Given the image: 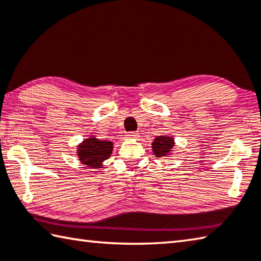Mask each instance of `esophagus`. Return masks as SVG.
<instances>
[{"instance_id":"obj_1","label":"esophagus","mask_w":261,"mask_h":261,"mask_svg":"<svg viewBox=\"0 0 261 261\" xmlns=\"http://www.w3.org/2000/svg\"><path fill=\"white\" fill-rule=\"evenodd\" d=\"M126 138L127 139H138L139 134L138 132H129V134L126 135Z\"/></svg>"}]
</instances>
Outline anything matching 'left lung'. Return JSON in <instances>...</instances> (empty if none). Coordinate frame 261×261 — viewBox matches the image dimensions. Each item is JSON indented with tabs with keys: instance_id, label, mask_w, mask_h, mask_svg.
Returning <instances> with one entry per match:
<instances>
[{
	"instance_id": "left-lung-1",
	"label": "left lung",
	"mask_w": 261,
	"mask_h": 261,
	"mask_svg": "<svg viewBox=\"0 0 261 261\" xmlns=\"http://www.w3.org/2000/svg\"><path fill=\"white\" fill-rule=\"evenodd\" d=\"M174 146V140L172 137L168 136H159L151 143V148L156 158H164L171 154Z\"/></svg>"
}]
</instances>
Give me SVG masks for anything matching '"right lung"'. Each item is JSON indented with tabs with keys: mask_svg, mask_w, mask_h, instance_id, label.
<instances>
[{
	"mask_svg": "<svg viewBox=\"0 0 261 261\" xmlns=\"http://www.w3.org/2000/svg\"><path fill=\"white\" fill-rule=\"evenodd\" d=\"M113 151V143L107 140H99L94 136L84 139L77 147V156L82 164L88 168L99 169L102 162L110 159Z\"/></svg>",
	"mask_w": 261,
	"mask_h": 261,
	"instance_id": "add662e5",
	"label": "right lung"
}]
</instances>
